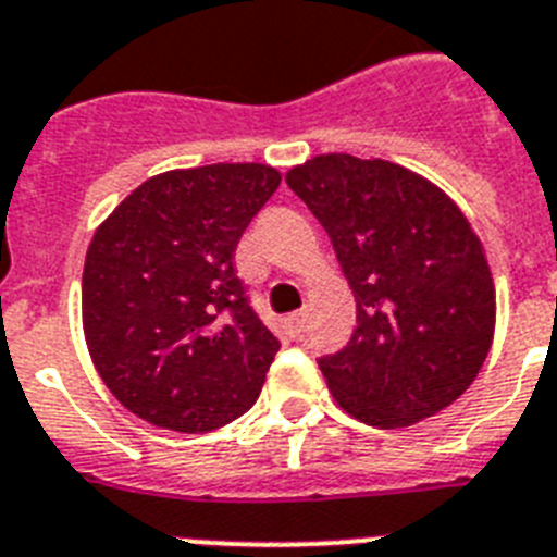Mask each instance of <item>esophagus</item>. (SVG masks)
<instances>
[{
    "instance_id": "esophagus-1",
    "label": "esophagus",
    "mask_w": 557,
    "mask_h": 557,
    "mask_svg": "<svg viewBox=\"0 0 557 557\" xmlns=\"http://www.w3.org/2000/svg\"><path fill=\"white\" fill-rule=\"evenodd\" d=\"M285 325H288V331H292V336H302V333L308 331V317H306V311L288 313V319H285Z\"/></svg>"
}]
</instances>
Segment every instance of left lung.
Segmentation results:
<instances>
[{
	"mask_svg": "<svg viewBox=\"0 0 557 557\" xmlns=\"http://www.w3.org/2000/svg\"><path fill=\"white\" fill-rule=\"evenodd\" d=\"M285 182L325 226L356 297L345 350L319 359L356 420L404 429L473 384L496 327L485 246L446 193L386 159L319 153Z\"/></svg>",
	"mask_w": 557,
	"mask_h": 557,
	"instance_id": "left-lung-1",
	"label": "left lung"
}]
</instances>
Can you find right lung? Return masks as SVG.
<instances>
[{"label":"right lung","mask_w":557,"mask_h":557,"mask_svg":"<svg viewBox=\"0 0 557 557\" xmlns=\"http://www.w3.org/2000/svg\"><path fill=\"white\" fill-rule=\"evenodd\" d=\"M280 178L260 162L159 173L95 230L81 285L86 347L137 418L198 434L258 400L280 342L232 258Z\"/></svg>","instance_id":"obj_1"}]
</instances>
